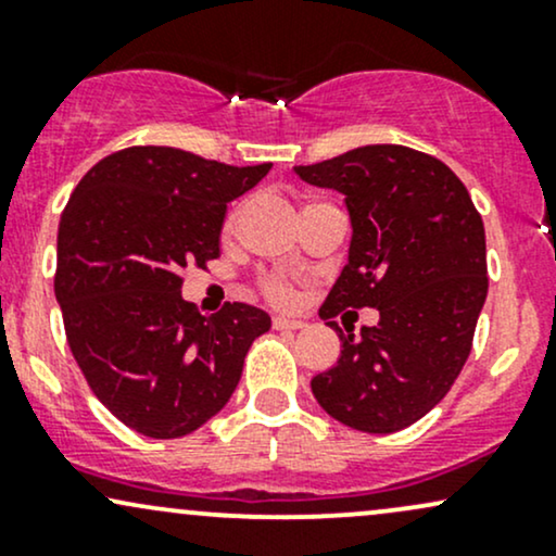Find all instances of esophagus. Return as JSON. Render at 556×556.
<instances>
[{
	"label": "esophagus",
	"instance_id": "obj_1",
	"mask_svg": "<svg viewBox=\"0 0 556 556\" xmlns=\"http://www.w3.org/2000/svg\"><path fill=\"white\" fill-rule=\"evenodd\" d=\"M274 329H303L305 321L303 318H287V316H274L271 318Z\"/></svg>",
	"mask_w": 556,
	"mask_h": 556
}]
</instances>
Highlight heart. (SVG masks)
Wrapping results in <instances>:
<instances>
[{
    "instance_id": "b5f03b06",
    "label": "heart",
    "mask_w": 556,
    "mask_h": 556,
    "mask_svg": "<svg viewBox=\"0 0 556 556\" xmlns=\"http://www.w3.org/2000/svg\"><path fill=\"white\" fill-rule=\"evenodd\" d=\"M261 290H264V295L277 305H290L292 298H295L292 287L287 285V279H282V277H264L261 279Z\"/></svg>"
}]
</instances>
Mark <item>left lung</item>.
I'll use <instances>...</instances> for the list:
<instances>
[{"mask_svg": "<svg viewBox=\"0 0 556 556\" xmlns=\"http://www.w3.org/2000/svg\"><path fill=\"white\" fill-rule=\"evenodd\" d=\"M344 195L353 240L318 316L340 334L337 366L311 379L318 405L350 429H407L460 376L489 292L486 232L468 188L444 162L407 146H361L295 167ZM376 307L355 338L330 318Z\"/></svg>", "mask_w": 556, "mask_h": 556, "instance_id": "8db88e82", "label": "left lung"}]
</instances>
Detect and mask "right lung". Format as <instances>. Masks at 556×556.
<instances>
[{"instance_id":"obj_1","label":"right lung","mask_w":556,"mask_h":556,"mask_svg":"<svg viewBox=\"0 0 556 556\" xmlns=\"http://www.w3.org/2000/svg\"><path fill=\"white\" fill-rule=\"evenodd\" d=\"M269 169L132 146L101 159L70 195L54 274L67 344L96 397L143 437L201 429L271 327L253 305L201 316L180 295L185 269L219 256L227 203Z\"/></svg>"}]
</instances>
